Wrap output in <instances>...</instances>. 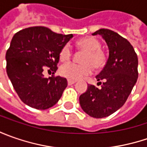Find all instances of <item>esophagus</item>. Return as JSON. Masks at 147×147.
<instances>
[{
	"instance_id": "34e87169",
	"label": "esophagus",
	"mask_w": 147,
	"mask_h": 147,
	"mask_svg": "<svg viewBox=\"0 0 147 147\" xmlns=\"http://www.w3.org/2000/svg\"><path fill=\"white\" fill-rule=\"evenodd\" d=\"M75 81H74V80H70V79H68V84L69 85H72V84H74V83H75Z\"/></svg>"
}]
</instances>
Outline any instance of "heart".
<instances>
[{"instance_id": "heart-1", "label": "heart", "mask_w": 147, "mask_h": 147, "mask_svg": "<svg viewBox=\"0 0 147 147\" xmlns=\"http://www.w3.org/2000/svg\"><path fill=\"white\" fill-rule=\"evenodd\" d=\"M78 48L85 51L82 55V64L74 62L66 63L60 68V74L70 80H78L82 77L90 74L94 69H100L103 68L106 62V55L100 49L101 42L97 38L88 37L79 40L77 43ZM73 50L70 44L67 43L63 46L59 51V59L65 61L71 57Z\"/></svg>"}]
</instances>
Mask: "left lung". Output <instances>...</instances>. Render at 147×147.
Listing matches in <instances>:
<instances>
[{
	"instance_id": "left-lung-1",
	"label": "left lung",
	"mask_w": 147,
	"mask_h": 147,
	"mask_svg": "<svg viewBox=\"0 0 147 147\" xmlns=\"http://www.w3.org/2000/svg\"><path fill=\"white\" fill-rule=\"evenodd\" d=\"M97 34L109 47L108 60L96 77L101 87L89 85L79 96V103L88 115L100 119L115 113L127 100L138 78V59L133 46L117 32L101 28L92 33Z\"/></svg>"
}]
</instances>
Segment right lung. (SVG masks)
<instances>
[{
    "instance_id": "obj_1",
    "label": "right lung",
    "mask_w": 147,
    "mask_h": 147,
    "mask_svg": "<svg viewBox=\"0 0 147 147\" xmlns=\"http://www.w3.org/2000/svg\"><path fill=\"white\" fill-rule=\"evenodd\" d=\"M73 37L37 26L16 32L6 51V72L15 92L27 105L47 110L58 102L68 82L59 76L44 78V69L57 70L59 51Z\"/></svg>"
}]
</instances>
